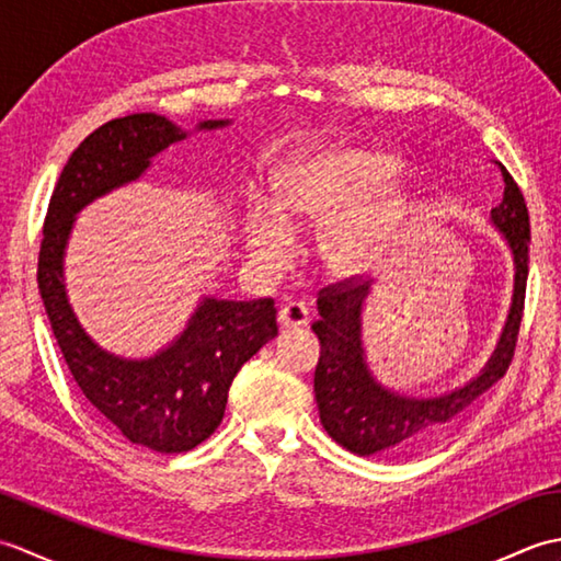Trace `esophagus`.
Segmentation results:
<instances>
[{"label": "esophagus", "instance_id": "1", "mask_svg": "<svg viewBox=\"0 0 561 561\" xmlns=\"http://www.w3.org/2000/svg\"><path fill=\"white\" fill-rule=\"evenodd\" d=\"M277 320H279V325L284 330H289V328H304V325H308V320H311V318H308V308L304 304L289 301V304H284L279 308Z\"/></svg>", "mask_w": 561, "mask_h": 561}]
</instances>
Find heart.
<instances>
[{
  "label": "heart",
  "instance_id": "obj_1",
  "mask_svg": "<svg viewBox=\"0 0 561 561\" xmlns=\"http://www.w3.org/2000/svg\"><path fill=\"white\" fill-rule=\"evenodd\" d=\"M396 171L388 153L323 147L284 165L274 190L294 219L332 217L320 236V257L332 274H359L380 257L402 219L400 195L380 187ZM280 210L260 197L250 205L248 250L260 262H279L294 245V226Z\"/></svg>",
  "mask_w": 561,
  "mask_h": 561
}]
</instances>
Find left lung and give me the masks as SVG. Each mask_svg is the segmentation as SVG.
I'll return each instance as SVG.
<instances>
[{"label": "left lung", "mask_w": 561, "mask_h": 561, "mask_svg": "<svg viewBox=\"0 0 561 561\" xmlns=\"http://www.w3.org/2000/svg\"><path fill=\"white\" fill-rule=\"evenodd\" d=\"M502 175L504 197L492 209V224L504 233L514 253V301L492 359L470 383L438 398H412L383 388L368 371L362 347V304L371 284L344 279L320 289V320L313 323L320 340L313 380L316 402L325 432L356 456L400 458L432 446L448 432L460 412L508 371L526 306L530 217L520 187L504 165Z\"/></svg>", "instance_id": "8db88e82"}]
</instances>
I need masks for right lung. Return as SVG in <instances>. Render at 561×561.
<instances>
[{
	"label": "right lung",
	"instance_id": "right-lung-1",
	"mask_svg": "<svg viewBox=\"0 0 561 561\" xmlns=\"http://www.w3.org/2000/svg\"><path fill=\"white\" fill-rule=\"evenodd\" d=\"M229 121H207L217 129ZM187 135L157 113H135L101 125L71 153L53 190L38 255V289L53 335L87 400L129 444L185 453L224 420L229 388L241 366L277 335L272 299H202L183 335L149 359L101 350L71 311L62 260L77 214L93 199L133 183L159 151Z\"/></svg>",
	"mask_w": 561,
	"mask_h": 561
}]
</instances>
